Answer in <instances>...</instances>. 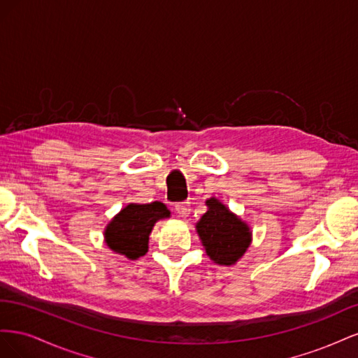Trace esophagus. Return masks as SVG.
Returning <instances> with one entry per match:
<instances>
[{
    "mask_svg": "<svg viewBox=\"0 0 358 358\" xmlns=\"http://www.w3.org/2000/svg\"><path fill=\"white\" fill-rule=\"evenodd\" d=\"M175 210L179 216H182V218H187V216L189 215L191 209H189V203H178L175 206Z\"/></svg>",
    "mask_w": 358,
    "mask_h": 358,
    "instance_id": "34e87169",
    "label": "esophagus"
}]
</instances>
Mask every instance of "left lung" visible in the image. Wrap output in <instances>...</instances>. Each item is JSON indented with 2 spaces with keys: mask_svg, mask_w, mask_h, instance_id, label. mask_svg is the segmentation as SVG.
<instances>
[{
  "mask_svg": "<svg viewBox=\"0 0 358 358\" xmlns=\"http://www.w3.org/2000/svg\"><path fill=\"white\" fill-rule=\"evenodd\" d=\"M206 206L208 212L196 225L206 254L216 264H236L251 245V230L218 199L206 200Z\"/></svg>",
  "mask_w": 358,
  "mask_h": 358,
  "instance_id": "8db88e82",
  "label": "left lung"
}]
</instances>
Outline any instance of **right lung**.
Segmentation results:
<instances>
[{
	"instance_id": "right-lung-1",
	"label": "right lung",
	"mask_w": 358,
	"mask_h": 358,
	"mask_svg": "<svg viewBox=\"0 0 358 358\" xmlns=\"http://www.w3.org/2000/svg\"><path fill=\"white\" fill-rule=\"evenodd\" d=\"M170 210L164 203H129L107 224L104 241L113 252L137 259L148 252L149 234L157 221L169 218Z\"/></svg>"
}]
</instances>
